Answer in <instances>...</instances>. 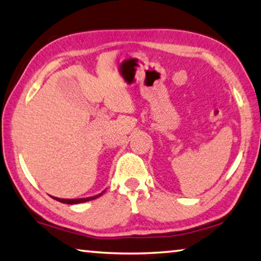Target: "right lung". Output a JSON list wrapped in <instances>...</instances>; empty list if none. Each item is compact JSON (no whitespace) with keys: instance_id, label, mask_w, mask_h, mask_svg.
I'll use <instances>...</instances> for the list:
<instances>
[{"instance_id":"right-lung-1","label":"right lung","mask_w":261,"mask_h":261,"mask_svg":"<svg viewBox=\"0 0 261 261\" xmlns=\"http://www.w3.org/2000/svg\"><path fill=\"white\" fill-rule=\"evenodd\" d=\"M103 193H104V191H103V192H100V193H98V194H96V196H92V197H87V198H76V199H63V198H62V199H61V198L53 197V196H51V198H54V199L57 200V201H60V203H63V204H69V205H73V204L85 203V201H89V200H93V199H96V198H98V197L102 196Z\"/></svg>"}]
</instances>
